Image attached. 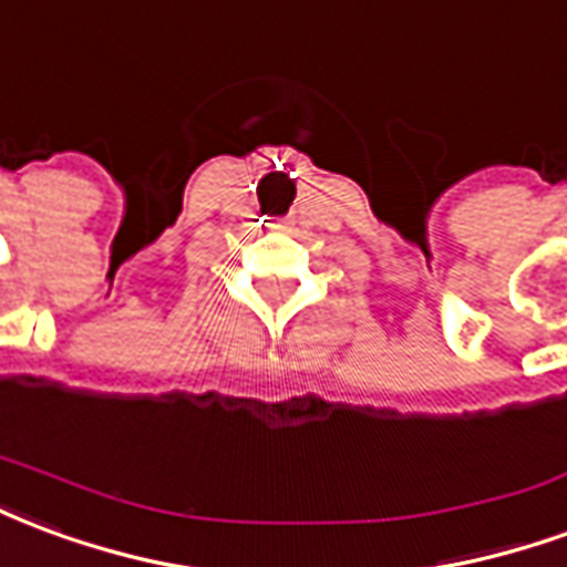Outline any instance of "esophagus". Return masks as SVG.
<instances>
[{"label": "esophagus", "instance_id": "34e87169", "mask_svg": "<svg viewBox=\"0 0 567 567\" xmlns=\"http://www.w3.org/2000/svg\"><path fill=\"white\" fill-rule=\"evenodd\" d=\"M275 228H280V226H275Z\"/></svg>", "mask_w": 567, "mask_h": 567}]
</instances>
